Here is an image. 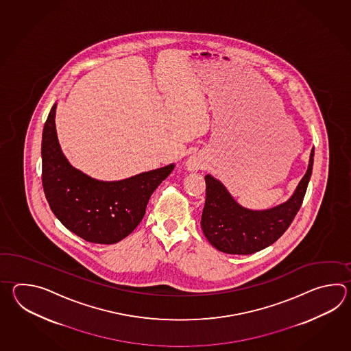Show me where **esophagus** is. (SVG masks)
<instances>
[{"mask_svg": "<svg viewBox=\"0 0 351 351\" xmlns=\"http://www.w3.org/2000/svg\"><path fill=\"white\" fill-rule=\"evenodd\" d=\"M186 167L188 171H198L202 168V160L199 158L192 156L186 159Z\"/></svg>", "mask_w": 351, "mask_h": 351, "instance_id": "esophagus-1", "label": "esophagus"}]
</instances>
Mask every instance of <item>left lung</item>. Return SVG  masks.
<instances>
[{
  "label": "left lung",
  "mask_w": 351,
  "mask_h": 351,
  "mask_svg": "<svg viewBox=\"0 0 351 351\" xmlns=\"http://www.w3.org/2000/svg\"><path fill=\"white\" fill-rule=\"evenodd\" d=\"M315 148L310 153L307 171L287 201L272 208L242 207L221 180L207 174L206 203L202 212V231L218 251L230 254H251L275 243L289 228L305 197L313 173Z\"/></svg>",
  "instance_id": "8db88e82"
}]
</instances>
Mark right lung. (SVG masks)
I'll use <instances>...</instances> for the list:
<instances>
[{
  "label": "right lung",
  "mask_w": 351,
  "mask_h": 351,
  "mask_svg": "<svg viewBox=\"0 0 351 351\" xmlns=\"http://www.w3.org/2000/svg\"><path fill=\"white\" fill-rule=\"evenodd\" d=\"M55 103L46 119L41 143L43 186L53 215L82 239L112 245L134 231L145 215L150 195L174 169L165 165L121 179L91 178L70 165L60 147Z\"/></svg>",
  "instance_id": "add662e5"
}]
</instances>
